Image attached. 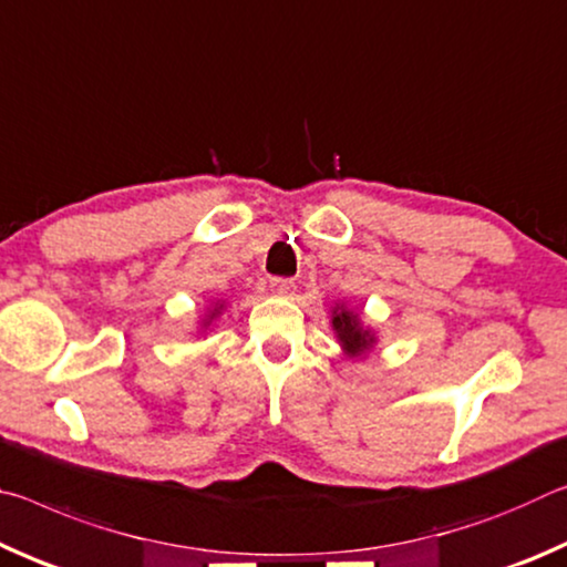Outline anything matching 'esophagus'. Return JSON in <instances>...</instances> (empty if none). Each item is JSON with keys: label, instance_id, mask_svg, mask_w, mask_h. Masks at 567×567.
Instances as JSON below:
<instances>
[{"label": "esophagus", "instance_id": "esophagus-1", "mask_svg": "<svg viewBox=\"0 0 567 567\" xmlns=\"http://www.w3.org/2000/svg\"><path fill=\"white\" fill-rule=\"evenodd\" d=\"M270 290L275 295H290L295 290V280H290V277H270Z\"/></svg>", "mask_w": 567, "mask_h": 567}]
</instances>
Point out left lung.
<instances>
[{
  "label": "left lung",
  "mask_w": 567,
  "mask_h": 567,
  "mask_svg": "<svg viewBox=\"0 0 567 567\" xmlns=\"http://www.w3.org/2000/svg\"><path fill=\"white\" fill-rule=\"evenodd\" d=\"M332 328H334V332H338L342 348L350 354H354V358H358V354H362L372 344L370 332L362 330L358 318H354V315L348 310L332 312Z\"/></svg>",
  "instance_id": "left-lung-1"
}]
</instances>
